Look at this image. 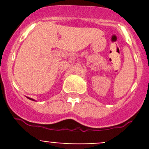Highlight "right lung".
Returning <instances> with one entry per match:
<instances>
[{"label": "right lung", "instance_id": "add662e5", "mask_svg": "<svg viewBox=\"0 0 149 149\" xmlns=\"http://www.w3.org/2000/svg\"><path fill=\"white\" fill-rule=\"evenodd\" d=\"M27 98H28V99H29V100H33L32 99H31V98H29V97H27Z\"/></svg>", "mask_w": 149, "mask_h": 149}]
</instances>
